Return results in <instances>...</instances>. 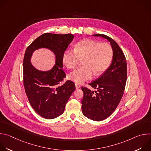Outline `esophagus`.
I'll return each mask as SVG.
<instances>
[{
	"mask_svg": "<svg viewBox=\"0 0 151 151\" xmlns=\"http://www.w3.org/2000/svg\"><path fill=\"white\" fill-rule=\"evenodd\" d=\"M75 87H76V89H78V88H79L81 87V85H79V84L76 83L75 84Z\"/></svg>",
	"mask_w": 151,
	"mask_h": 151,
	"instance_id": "34e87169",
	"label": "esophagus"
}]
</instances>
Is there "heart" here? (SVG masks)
<instances>
[{
  "label": "heart",
  "mask_w": 151,
  "mask_h": 151,
  "mask_svg": "<svg viewBox=\"0 0 151 151\" xmlns=\"http://www.w3.org/2000/svg\"><path fill=\"white\" fill-rule=\"evenodd\" d=\"M113 50L108 43L85 39L77 42L73 51L67 50L63 54V61L69 69H75L82 60L83 66L69 73V80L81 84L91 79L93 75L98 76L109 66Z\"/></svg>",
  "instance_id": "b5f03b06"
}]
</instances>
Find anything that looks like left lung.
<instances>
[{
  "mask_svg": "<svg viewBox=\"0 0 151 151\" xmlns=\"http://www.w3.org/2000/svg\"><path fill=\"white\" fill-rule=\"evenodd\" d=\"M93 35L107 39L114 52L111 66L89 83L97 91L94 93L87 87H81L83 93L81 101L82 114L91 120L100 121L114 112L122 99L127 81V61L123 51L113 39L103 34Z\"/></svg>",
  "mask_w": 151,
  "mask_h": 151,
  "instance_id": "obj_1",
  "label": "left lung"
}]
</instances>
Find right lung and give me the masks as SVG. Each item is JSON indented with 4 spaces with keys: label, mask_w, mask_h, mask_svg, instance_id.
<instances>
[{
    "label": "right lung",
    "mask_w": 151,
    "mask_h": 151,
    "mask_svg": "<svg viewBox=\"0 0 151 151\" xmlns=\"http://www.w3.org/2000/svg\"><path fill=\"white\" fill-rule=\"evenodd\" d=\"M73 37L72 34L45 33L36 38L26 50L23 68L26 94L35 111L45 119H54L61 115L75 90L74 82L69 80L58 85L66 76L62 69L63 54ZM40 47L50 49L56 55V65L50 71H38L30 63L32 52Z\"/></svg>",
    "instance_id": "right-lung-1"
}]
</instances>
